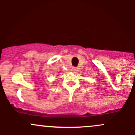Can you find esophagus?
Returning a JSON list of instances; mask_svg holds the SVG:
<instances>
[{"label": "esophagus", "instance_id": "1", "mask_svg": "<svg viewBox=\"0 0 135 135\" xmlns=\"http://www.w3.org/2000/svg\"><path fill=\"white\" fill-rule=\"evenodd\" d=\"M74 70V72H77V68H75V69H74V70Z\"/></svg>", "mask_w": 135, "mask_h": 135}]
</instances>
